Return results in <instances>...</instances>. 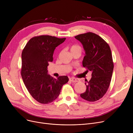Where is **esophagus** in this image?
<instances>
[{
  "label": "esophagus",
  "instance_id": "34e87169",
  "mask_svg": "<svg viewBox=\"0 0 133 133\" xmlns=\"http://www.w3.org/2000/svg\"><path fill=\"white\" fill-rule=\"evenodd\" d=\"M70 80L71 82H73V83H77L78 82L80 81V80L79 79H77V78H70Z\"/></svg>",
  "mask_w": 133,
  "mask_h": 133
}]
</instances>
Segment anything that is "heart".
<instances>
[{
	"instance_id": "1",
	"label": "heart",
	"mask_w": 133,
	"mask_h": 133,
	"mask_svg": "<svg viewBox=\"0 0 133 133\" xmlns=\"http://www.w3.org/2000/svg\"><path fill=\"white\" fill-rule=\"evenodd\" d=\"M77 49H80L81 50L80 47H79V45H73L71 47V51H73V50H77Z\"/></svg>"
}]
</instances>
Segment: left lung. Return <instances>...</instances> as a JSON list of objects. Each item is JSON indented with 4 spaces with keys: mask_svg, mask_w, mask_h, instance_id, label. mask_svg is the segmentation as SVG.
Here are the masks:
<instances>
[{
    "mask_svg": "<svg viewBox=\"0 0 133 133\" xmlns=\"http://www.w3.org/2000/svg\"><path fill=\"white\" fill-rule=\"evenodd\" d=\"M75 38L82 43L85 51L83 66L92 72V77L85 84L86 90L80 95L89 102H95L104 96L110 86L114 69V62L109 44L98 35L88 32Z\"/></svg>",
    "mask_w": 133,
    "mask_h": 133,
    "instance_id": "1",
    "label": "left lung"
}]
</instances>
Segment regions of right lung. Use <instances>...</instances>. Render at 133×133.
Wrapping results in <instances>:
<instances>
[{"mask_svg":"<svg viewBox=\"0 0 133 133\" xmlns=\"http://www.w3.org/2000/svg\"><path fill=\"white\" fill-rule=\"evenodd\" d=\"M65 39L49 35L35 36L22 51V78L28 92L39 103L53 102L60 95L62 86L68 82L67 76L55 79L47 74L55 49Z\"/></svg>","mask_w":133,"mask_h":133,"instance_id":"right-lung-1","label":"right lung"}]
</instances>
